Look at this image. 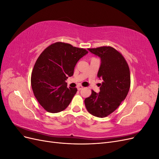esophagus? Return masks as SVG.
<instances>
[{
  "mask_svg": "<svg viewBox=\"0 0 159 159\" xmlns=\"http://www.w3.org/2000/svg\"><path fill=\"white\" fill-rule=\"evenodd\" d=\"M83 88H84L83 86H81V85H78V87H77V88H78V89L79 91H80V90L82 89H83Z\"/></svg>",
  "mask_w": 159,
  "mask_h": 159,
  "instance_id": "esophagus-1",
  "label": "esophagus"
}]
</instances>
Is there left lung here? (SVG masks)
Here are the masks:
<instances>
[{
	"label": "left lung",
	"instance_id": "8db88e82",
	"mask_svg": "<svg viewBox=\"0 0 159 159\" xmlns=\"http://www.w3.org/2000/svg\"><path fill=\"white\" fill-rule=\"evenodd\" d=\"M88 50L100 57L98 77L103 82L99 84V93L92 90L84 103L90 114L103 118L113 113L127 97L131 84L129 68L124 57L112 47Z\"/></svg>",
	"mask_w": 159,
	"mask_h": 159
}]
</instances>
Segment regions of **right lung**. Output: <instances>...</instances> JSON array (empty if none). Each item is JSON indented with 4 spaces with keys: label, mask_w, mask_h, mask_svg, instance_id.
Here are the masks:
<instances>
[{
    "label": "right lung",
    "mask_w": 159,
    "mask_h": 159,
    "mask_svg": "<svg viewBox=\"0 0 159 159\" xmlns=\"http://www.w3.org/2000/svg\"><path fill=\"white\" fill-rule=\"evenodd\" d=\"M88 52L63 42H56L42 52L34 66L31 85L35 98L48 112L67 108L77 88H67L66 80L74 75V68Z\"/></svg>",
    "instance_id": "1"
}]
</instances>
